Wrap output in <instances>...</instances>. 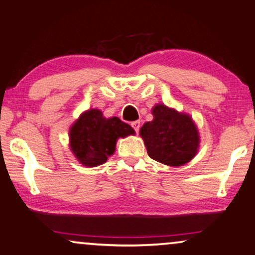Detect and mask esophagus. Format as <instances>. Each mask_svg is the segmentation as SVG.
<instances>
[{
    "label": "esophagus",
    "instance_id": "esophagus-1",
    "mask_svg": "<svg viewBox=\"0 0 255 255\" xmlns=\"http://www.w3.org/2000/svg\"><path fill=\"white\" fill-rule=\"evenodd\" d=\"M131 127L134 128V130L138 133V130H140V127H141V122L140 121H133L131 122Z\"/></svg>",
    "mask_w": 255,
    "mask_h": 255
}]
</instances>
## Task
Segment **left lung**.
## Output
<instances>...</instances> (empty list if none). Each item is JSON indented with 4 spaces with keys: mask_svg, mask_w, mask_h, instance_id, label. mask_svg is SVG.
Here are the masks:
<instances>
[{
    "mask_svg": "<svg viewBox=\"0 0 255 255\" xmlns=\"http://www.w3.org/2000/svg\"><path fill=\"white\" fill-rule=\"evenodd\" d=\"M151 113L152 121L140 129L148 155L171 167L191 161L199 147L198 129L192 119L162 104L155 105Z\"/></svg>",
    "mask_w": 255,
    "mask_h": 255,
    "instance_id": "obj_1",
    "label": "left lung"
}]
</instances>
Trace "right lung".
Here are the masks:
<instances>
[{"mask_svg":"<svg viewBox=\"0 0 255 255\" xmlns=\"http://www.w3.org/2000/svg\"><path fill=\"white\" fill-rule=\"evenodd\" d=\"M133 134V128L119 118L106 119L101 111L90 110L70 128V148L81 164L97 167L114 154L119 137Z\"/></svg>","mask_w":255,"mask_h":255,"instance_id":"right-lung-1","label":"right lung"}]
</instances>
